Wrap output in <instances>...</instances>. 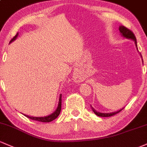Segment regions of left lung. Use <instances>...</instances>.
Listing matches in <instances>:
<instances>
[{
    "label": "left lung",
    "instance_id": "8db88e82",
    "mask_svg": "<svg viewBox=\"0 0 147 147\" xmlns=\"http://www.w3.org/2000/svg\"><path fill=\"white\" fill-rule=\"evenodd\" d=\"M119 31H120V33H121V35L122 37H123L124 38H126V39H130V40H133L134 42H135V46H136V48L138 50V45H137V40H136V38H135V35L133 34V32L131 31V30H130L129 29H128L127 28H125V26H120L119 28ZM141 56V55H140ZM142 57V56H141ZM91 107V109L92 110H93V112L95 113V114H96V115L98 116V117H112V116L114 115V114H117V113H119V112H121V111L122 110V109H123V108H122V109H119V110L117 111V112H110V113H102V112H97V111L96 110V109H94L92 106Z\"/></svg>",
    "mask_w": 147,
    "mask_h": 147
}]
</instances>
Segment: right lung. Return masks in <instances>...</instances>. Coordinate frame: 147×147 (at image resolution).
Returning a JSON list of instances; mask_svg holds the SVG:
<instances>
[{
  "label": "right lung",
  "instance_id": "right-lung-1",
  "mask_svg": "<svg viewBox=\"0 0 147 147\" xmlns=\"http://www.w3.org/2000/svg\"><path fill=\"white\" fill-rule=\"evenodd\" d=\"M18 35H19V33H17V35H16L15 36H14V38L10 40L9 43L12 42L14 41V40L17 39ZM61 110V94L59 96V103H58V107L56 109V110L54 111L52 114H49V115H48V116H46V117H30V116L26 115V114H24V115L25 116V117H26L27 118L32 119V120L38 121H40V122H46V123H47V122L52 121L53 120H54V119L57 118V117H59V114H60Z\"/></svg>",
  "mask_w": 147,
  "mask_h": 147
}]
</instances>
